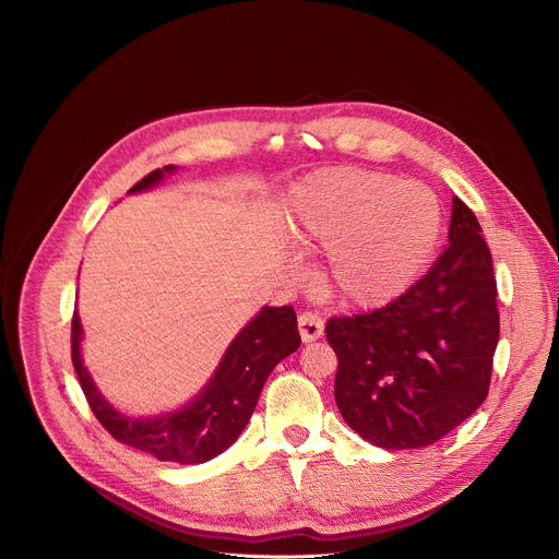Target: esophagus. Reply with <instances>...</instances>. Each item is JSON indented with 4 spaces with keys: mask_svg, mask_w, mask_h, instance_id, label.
I'll list each match as a JSON object with an SVG mask.
<instances>
[{
    "mask_svg": "<svg viewBox=\"0 0 559 559\" xmlns=\"http://www.w3.org/2000/svg\"><path fill=\"white\" fill-rule=\"evenodd\" d=\"M298 331H300V337L302 342H316L322 337L324 333V320L322 316L313 313V311H302L298 316Z\"/></svg>",
    "mask_w": 559,
    "mask_h": 559,
    "instance_id": "obj_1",
    "label": "esophagus"
}]
</instances>
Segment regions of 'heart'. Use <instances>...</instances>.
I'll list each match as a JSON object with an SVG mask.
<instances>
[{
    "instance_id": "b5f03b06",
    "label": "heart",
    "mask_w": 559,
    "mask_h": 559,
    "mask_svg": "<svg viewBox=\"0 0 559 559\" xmlns=\"http://www.w3.org/2000/svg\"><path fill=\"white\" fill-rule=\"evenodd\" d=\"M296 202L302 233L329 250L324 289L355 307L407 292L429 267L444 224L427 185L355 167L309 176Z\"/></svg>"
}]
</instances>
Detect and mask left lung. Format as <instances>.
Masks as SVG:
<instances>
[{"label": "left lung", "mask_w": 559, "mask_h": 559, "mask_svg": "<svg viewBox=\"0 0 559 559\" xmlns=\"http://www.w3.org/2000/svg\"><path fill=\"white\" fill-rule=\"evenodd\" d=\"M477 215L453 198L449 248L390 305L331 318L335 403L348 427L388 451L423 449L486 401L499 344L497 278Z\"/></svg>", "instance_id": "8db88e82"}]
</instances>
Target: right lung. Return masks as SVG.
Masks as SVG:
<instances>
[{"mask_svg":"<svg viewBox=\"0 0 559 559\" xmlns=\"http://www.w3.org/2000/svg\"><path fill=\"white\" fill-rule=\"evenodd\" d=\"M176 167L150 171L130 193L150 189ZM82 326L73 311L71 318V361L99 425L121 444L143 451L158 462L204 464L224 453L248 425L259 394L274 366L298 350L300 333L296 313L289 305L263 307L228 346L219 368L204 390L182 409L156 418H130L119 414L97 392L80 357Z\"/></svg>","mask_w":559,"mask_h":559,"instance_id":"obj_1","label":"right lung"}]
</instances>
